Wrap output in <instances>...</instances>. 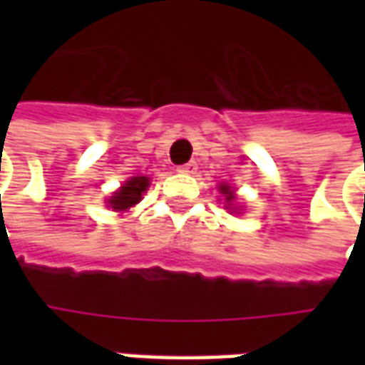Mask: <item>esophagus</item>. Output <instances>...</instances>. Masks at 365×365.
Masks as SVG:
<instances>
[{
	"instance_id": "obj_1",
	"label": "esophagus",
	"mask_w": 365,
	"mask_h": 365,
	"mask_svg": "<svg viewBox=\"0 0 365 365\" xmlns=\"http://www.w3.org/2000/svg\"><path fill=\"white\" fill-rule=\"evenodd\" d=\"M195 170H197L195 162H187V164H182V166H178V172H182V174H193Z\"/></svg>"
}]
</instances>
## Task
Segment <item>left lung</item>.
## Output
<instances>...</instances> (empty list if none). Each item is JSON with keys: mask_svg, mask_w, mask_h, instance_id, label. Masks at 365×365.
Instances as JSON below:
<instances>
[{"mask_svg": "<svg viewBox=\"0 0 365 365\" xmlns=\"http://www.w3.org/2000/svg\"><path fill=\"white\" fill-rule=\"evenodd\" d=\"M219 190H221V193L225 195V199H227V203H229V205H232L230 201H235V195H232V191H230L229 185H221Z\"/></svg>", "mask_w": 365, "mask_h": 365, "instance_id": "left-lung-1", "label": "left lung"}]
</instances>
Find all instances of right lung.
Wrapping results in <instances>:
<instances>
[{
  "mask_svg": "<svg viewBox=\"0 0 365 365\" xmlns=\"http://www.w3.org/2000/svg\"><path fill=\"white\" fill-rule=\"evenodd\" d=\"M146 187H148V178H133L109 199V203L115 211H125L140 201Z\"/></svg>",
  "mask_w": 365,
  "mask_h": 365,
  "instance_id": "1",
  "label": "right lung"
}]
</instances>
